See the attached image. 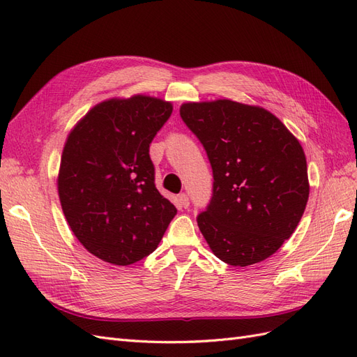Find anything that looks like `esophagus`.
Returning <instances> with one entry per match:
<instances>
[{"instance_id":"obj_1","label":"esophagus","mask_w":357,"mask_h":357,"mask_svg":"<svg viewBox=\"0 0 357 357\" xmlns=\"http://www.w3.org/2000/svg\"><path fill=\"white\" fill-rule=\"evenodd\" d=\"M178 201H180V205L183 208H188L189 207V197L186 195V193H181V195L178 197Z\"/></svg>"}]
</instances>
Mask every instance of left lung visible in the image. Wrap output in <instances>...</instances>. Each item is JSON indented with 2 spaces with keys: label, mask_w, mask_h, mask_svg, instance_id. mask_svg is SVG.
<instances>
[{
  "label": "left lung",
  "mask_w": 357,
  "mask_h": 357,
  "mask_svg": "<svg viewBox=\"0 0 357 357\" xmlns=\"http://www.w3.org/2000/svg\"><path fill=\"white\" fill-rule=\"evenodd\" d=\"M180 116L213 169V195L197 218L204 238L232 266L262 262L290 238L304 214L310 193L304 150L261 107L188 102Z\"/></svg>",
  "instance_id": "1"
}]
</instances>
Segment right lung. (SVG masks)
Masks as SVG:
<instances>
[{
    "mask_svg": "<svg viewBox=\"0 0 357 357\" xmlns=\"http://www.w3.org/2000/svg\"><path fill=\"white\" fill-rule=\"evenodd\" d=\"M172 105L135 95L104 101L75 125L58 177L62 211L84 248L131 265L158 247L177 208L155 185L150 143Z\"/></svg>",
    "mask_w": 357,
    "mask_h": 357,
    "instance_id": "add662e5",
    "label": "right lung"
}]
</instances>
